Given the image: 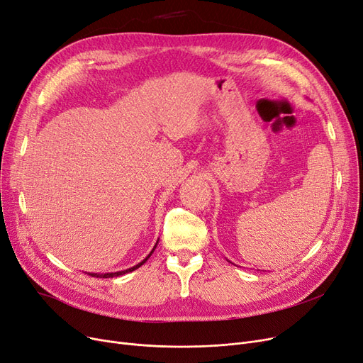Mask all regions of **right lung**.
<instances>
[{
	"label": "right lung",
	"mask_w": 363,
	"mask_h": 363,
	"mask_svg": "<svg viewBox=\"0 0 363 363\" xmlns=\"http://www.w3.org/2000/svg\"><path fill=\"white\" fill-rule=\"evenodd\" d=\"M159 243V242H157ZM157 243H155V246L152 247V250L148 254V257L145 258V259H143L140 262H138L136 265H133V267H130V269H128V270H123V272H116V273H87L89 276H93V277H102V279H108V277H118V276H123V274H125V273H130V272H133V270H136V269H139L140 265H144L145 262H147V259L152 255V252H154V249L157 247Z\"/></svg>",
	"instance_id": "right-lung-1"
}]
</instances>
